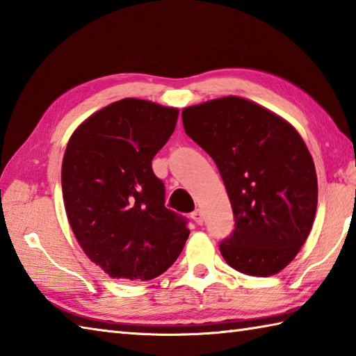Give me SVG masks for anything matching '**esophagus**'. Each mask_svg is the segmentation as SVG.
<instances>
[{
	"instance_id": "1",
	"label": "esophagus",
	"mask_w": 356,
	"mask_h": 356,
	"mask_svg": "<svg viewBox=\"0 0 356 356\" xmlns=\"http://www.w3.org/2000/svg\"><path fill=\"white\" fill-rule=\"evenodd\" d=\"M191 218H193V220H194L195 223H197V225H202V223H203V213H202L200 209H195L194 213L191 214Z\"/></svg>"
}]
</instances>
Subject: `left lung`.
Instances as JSON below:
<instances>
[{"label":"left lung","mask_w":356,"mask_h":356,"mask_svg":"<svg viewBox=\"0 0 356 356\" xmlns=\"http://www.w3.org/2000/svg\"><path fill=\"white\" fill-rule=\"evenodd\" d=\"M182 120L229 195L236 228L220 241L225 261L246 275L278 274L305 245L318 202L305 140L283 118L238 96L186 107Z\"/></svg>","instance_id":"obj_1"}]
</instances>
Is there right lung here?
Masks as SVG:
<instances>
[{
	"label": "right lung",
	"mask_w": 356,
	"mask_h": 356,
	"mask_svg": "<svg viewBox=\"0 0 356 356\" xmlns=\"http://www.w3.org/2000/svg\"><path fill=\"white\" fill-rule=\"evenodd\" d=\"M179 110L125 97L96 111L67 143L61 182L78 243L111 278L145 282L168 269L190 236L165 208L151 161L172 134Z\"/></svg>",
	"instance_id": "obj_1"
}]
</instances>
